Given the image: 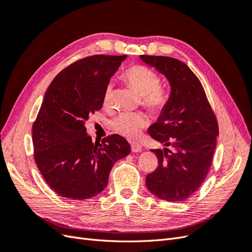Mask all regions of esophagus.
<instances>
[{
	"mask_svg": "<svg viewBox=\"0 0 252 252\" xmlns=\"http://www.w3.org/2000/svg\"><path fill=\"white\" fill-rule=\"evenodd\" d=\"M143 150V146L138 143H132L131 144V151L132 152H140Z\"/></svg>",
	"mask_w": 252,
	"mask_h": 252,
	"instance_id": "obj_1",
	"label": "esophagus"
}]
</instances>
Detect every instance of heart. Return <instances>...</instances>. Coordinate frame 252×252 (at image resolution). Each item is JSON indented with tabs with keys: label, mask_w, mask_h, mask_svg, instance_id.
<instances>
[{
	"label": "heart",
	"mask_w": 252,
	"mask_h": 252,
	"mask_svg": "<svg viewBox=\"0 0 252 252\" xmlns=\"http://www.w3.org/2000/svg\"><path fill=\"white\" fill-rule=\"evenodd\" d=\"M124 79L141 97V103L145 108L152 113L163 111L168 103V91L159 86V77L157 72L143 65L129 67L124 73ZM113 95V84L109 82L105 86L103 94V105L109 107ZM148 121L141 112L121 113L112 121V128L121 135L128 139L139 136L142 129L147 125Z\"/></svg>",
	"instance_id": "heart-1"
}]
</instances>
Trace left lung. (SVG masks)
I'll list each match as a JSON object with an SVG mask.
<instances>
[{
  "instance_id": "8db88e82",
  "label": "left lung",
  "mask_w": 252,
  "mask_h": 252,
  "mask_svg": "<svg viewBox=\"0 0 252 252\" xmlns=\"http://www.w3.org/2000/svg\"><path fill=\"white\" fill-rule=\"evenodd\" d=\"M169 81L166 107L148 133L163 149H151L158 165L147 174L146 187L158 199L185 201L205 181L217 146L219 125L200 80L180 60L141 56Z\"/></svg>"
}]
</instances>
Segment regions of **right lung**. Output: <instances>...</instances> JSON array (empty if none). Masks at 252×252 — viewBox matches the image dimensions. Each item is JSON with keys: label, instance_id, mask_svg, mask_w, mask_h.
Segmentation results:
<instances>
[{"label": "right lung", "instance_id": "add662e5", "mask_svg": "<svg viewBox=\"0 0 252 252\" xmlns=\"http://www.w3.org/2000/svg\"><path fill=\"white\" fill-rule=\"evenodd\" d=\"M126 56L95 55L70 64L52 80L32 125L33 156L44 180L60 196L86 200L108 184L130 145L119 134L93 143L85 122L103 106L105 86Z\"/></svg>", "mask_w": 252, "mask_h": 252}]
</instances>
